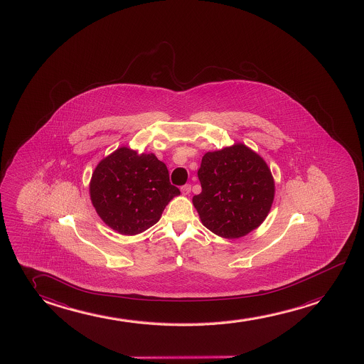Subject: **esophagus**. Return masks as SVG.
Here are the masks:
<instances>
[{"instance_id":"obj_1","label":"esophagus","mask_w":364,"mask_h":364,"mask_svg":"<svg viewBox=\"0 0 364 364\" xmlns=\"http://www.w3.org/2000/svg\"><path fill=\"white\" fill-rule=\"evenodd\" d=\"M181 191H182V193H183V195H190L191 185L187 183V185L182 186V187H181Z\"/></svg>"}]
</instances>
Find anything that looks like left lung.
I'll list each match as a JSON object with an SVG mask.
<instances>
[{
    "mask_svg": "<svg viewBox=\"0 0 364 364\" xmlns=\"http://www.w3.org/2000/svg\"><path fill=\"white\" fill-rule=\"evenodd\" d=\"M197 174L202 192L193 196V205L202 223L218 236H246L271 210L274 197L271 171L245 144L207 152Z\"/></svg>",
    "mask_w": 364,
    "mask_h": 364,
    "instance_id": "left-lung-1",
    "label": "left lung"
}]
</instances>
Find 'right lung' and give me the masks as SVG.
I'll return each mask as SVG.
<instances>
[{"label": "right lung", "mask_w": 364, "mask_h": 364, "mask_svg": "<svg viewBox=\"0 0 364 364\" xmlns=\"http://www.w3.org/2000/svg\"><path fill=\"white\" fill-rule=\"evenodd\" d=\"M91 200L106 225L122 235H137L159 222L178 188L154 154L118 149L95 169Z\"/></svg>", "instance_id": "obj_1"}]
</instances>
